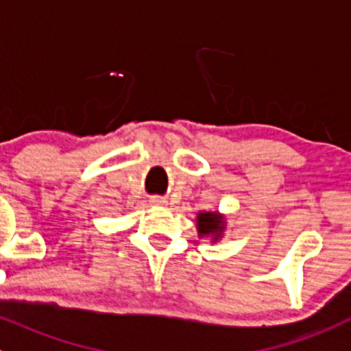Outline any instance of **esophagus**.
Returning <instances> with one entry per match:
<instances>
[{
	"mask_svg": "<svg viewBox=\"0 0 351 351\" xmlns=\"http://www.w3.org/2000/svg\"><path fill=\"white\" fill-rule=\"evenodd\" d=\"M150 203L157 204V206H162V204H166V199L159 197V195H154V197L150 199Z\"/></svg>",
	"mask_w": 351,
	"mask_h": 351,
	"instance_id": "1",
	"label": "esophagus"
}]
</instances>
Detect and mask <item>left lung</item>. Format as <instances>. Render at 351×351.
<instances>
[{"label": "left lung", "mask_w": 351, "mask_h": 351, "mask_svg": "<svg viewBox=\"0 0 351 351\" xmlns=\"http://www.w3.org/2000/svg\"><path fill=\"white\" fill-rule=\"evenodd\" d=\"M222 229H223V222H222V217H220L219 213H211V211L199 213V217H197L199 236L217 234V238H219V232Z\"/></svg>", "instance_id": "left-lung-1"}]
</instances>
